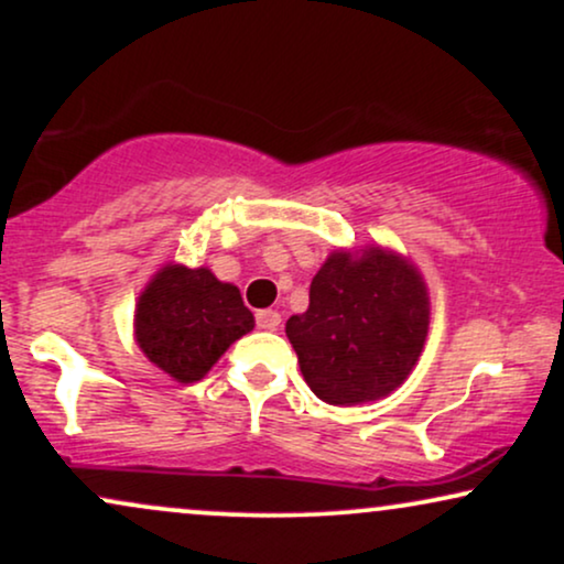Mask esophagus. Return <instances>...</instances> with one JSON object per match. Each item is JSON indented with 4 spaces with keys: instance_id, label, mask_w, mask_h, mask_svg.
Listing matches in <instances>:
<instances>
[{
    "instance_id": "obj_1",
    "label": "esophagus",
    "mask_w": 564,
    "mask_h": 564,
    "mask_svg": "<svg viewBox=\"0 0 564 564\" xmlns=\"http://www.w3.org/2000/svg\"><path fill=\"white\" fill-rule=\"evenodd\" d=\"M257 326H260L262 332H275V328L281 326V313H278V310H260V313H257Z\"/></svg>"
}]
</instances>
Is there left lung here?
Here are the masks:
<instances>
[{
  "label": "left lung",
  "mask_w": 564,
  "mask_h": 564,
  "mask_svg": "<svg viewBox=\"0 0 564 564\" xmlns=\"http://www.w3.org/2000/svg\"><path fill=\"white\" fill-rule=\"evenodd\" d=\"M430 296L403 257L368 249L352 260L334 251L310 283L307 313L291 315L286 336L302 377L321 400L355 405L403 384L422 355Z\"/></svg>",
  "instance_id": "left-lung-1"
}]
</instances>
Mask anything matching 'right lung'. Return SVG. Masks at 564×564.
Wrapping results in <instances>:
<instances>
[{"instance_id": "add662e5", "label": "right lung", "mask_w": 564, "mask_h": 564, "mask_svg": "<svg viewBox=\"0 0 564 564\" xmlns=\"http://www.w3.org/2000/svg\"><path fill=\"white\" fill-rule=\"evenodd\" d=\"M254 328L241 291L206 268L166 264L140 294L134 336L142 352L177 381L206 377L232 341Z\"/></svg>"}]
</instances>
